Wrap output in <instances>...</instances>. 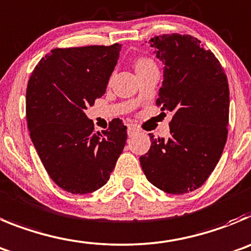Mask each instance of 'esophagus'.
I'll use <instances>...</instances> for the list:
<instances>
[{
	"label": "esophagus",
	"mask_w": 251,
	"mask_h": 251,
	"mask_svg": "<svg viewBox=\"0 0 251 251\" xmlns=\"http://www.w3.org/2000/svg\"><path fill=\"white\" fill-rule=\"evenodd\" d=\"M138 132H139V130H138L135 127H133V126H128L127 133H128V135H129V137H133V135L137 134Z\"/></svg>",
	"instance_id": "obj_1"
}]
</instances>
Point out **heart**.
I'll list each match as a JSON object with an SVG mask.
<instances>
[{"instance_id":"1","label":"heart","mask_w":251,"mask_h":251,"mask_svg":"<svg viewBox=\"0 0 251 251\" xmlns=\"http://www.w3.org/2000/svg\"><path fill=\"white\" fill-rule=\"evenodd\" d=\"M149 64H153V62L148 58H139L135 63V68H142V67H146V66H149Z\"/></svg>"}]
</instances>
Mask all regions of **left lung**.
Returning <instances> with one entry per match:
<instances>
[{
    "label": "left lung",
    "instance_id": "8db88e82",
    "mask_svg": "<svg viewBox=\"0 0 251 251\" xmlns=\"http://www.w3.org/2000/svg\"><path fill=\"white\" fill-rule=\"evenodd\" d=\"M149 43L164 63L157 105L173 118L171 137L149 134L151 149L139 162L154 187L185 194L205 183L222 157L229 123L227 78L214 53L189 34H162Z\"/></svg>",
    "mask_w": 251,
    "mask_h": 251
}]
</instances>
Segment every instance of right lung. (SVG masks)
I'll use <instances>...</instances> for the list:
<instances>
[{"mask_svg": "<svg viewBox=\"0 0 251 251\" xmlns=\"http://www.w3.org/2000/svg\"><path fill=\"white\" fill-rule=\"evenodd\" d=\"M122 45L54 48L32 72L26 117L32 143L50 179L72 194L102 188L127 141L119 118L102 133L84 109L105 93Z\"/></svg>", "mask_w": 251, "mask_h": 251, "instance_id": "right-lung-1", "label": "right lung"}]
</instances>
